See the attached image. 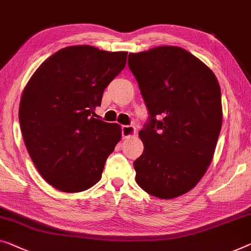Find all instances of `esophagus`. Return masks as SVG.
Masks as SVG:
<instances>
[{
  "label": "esophagus",
  "mask_w": 251,
  "mask_h": 251,
  "mask_svg": "<svg viewBox=\"0 0 251 251\" xmlns=\"http://www.w3.org/2000/svg\"><path fill=\"white\" fill-rule=\"evenodd\" d=\"M136 133V129L135 127L132 126V125H126V126H122V135L123 137H130L133 135H135Z\"/></svg>",
  "instance_id": "esophagus-1"
}]
</instances>
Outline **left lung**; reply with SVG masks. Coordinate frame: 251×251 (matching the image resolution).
<instances>
[{
  "mask_svg": "<svg viewBox=\"0 0 251 251\" xmlns=\"http://www.w3.org/2000/svg\"><path fill=\"white\" fill-rule=\"evenodd\" d=\"M128 66L150 115L138 133L144 151L134 161L135 180L162 200L184 195L206 173L221 132L218 78L177 46L129 54Z\"/></svg>",
  "mask_w": 251,
  "mask_h": 251,
  "instance_id": "obj_1",
  "label": "left lung"
}]
</instances>
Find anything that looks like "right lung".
<instances>
[{"label":"right lung","mask_w":251,"mask_h":251,"mask_svg":"<svg viewBox=\"0 0 251 251\" xmlns=\"http://www.w3.org/2000/svg\"><path fill=\"white\" fill-rule=\"evenodd\" d=\"M127 51L88 45L56 51L22 92L19 123L33 164L56 189L83 192L100 179L121 126L97 118L103 90L124 70Z\"/></svg>","instance_id":"add662e5"}]
</instances>
